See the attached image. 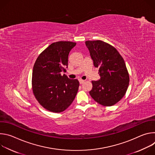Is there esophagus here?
Returning a JSON list of instances; mask_svg holds the SVG:
<instances>
[{
	"instance_id": "34e87169",
	"label": "esophagus",
	"mask_w": 155,
	"mask_h": 155,
	"mask_svg": "<svg viewBox=\"0 0 155 155\" xmlns=\"http://www.w3.org/2000/svg\"><path fill=\"white\" fill-rule=\"evenodd\" d=\"M79 82L80 84H83L84 82V80H79Z\"/></svg>"
}]
</instances>
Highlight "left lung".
<instances>
[{"label": "left lung", "mask_w": 155, "mask_h": 155, "mask_svg": "<svg viewBox=\"0 0 155 155\" xmlns=\"http://www.w3.org/2000/svg\"><path fill=\"white\" fill-rule=\"evenodd\" d=\"M95 68L101 78L92 81V98L104 106H112L126 94L129 76L124 61L113 46L101 40L86 41Z\"/></svg>", "instance_id": "8db88e82"}]
</instances>
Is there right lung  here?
<instances>
[{"instance_id":"add662e5","label":"right lung","mask_w":155,"mask_h":155,"mask_svg":"<svg viewBox=\"0 0 155 155\" xmlns=\"http://www.w3.org/2000/svg\"><path fill=\"white\" fill-rule=\"evenodd\" d=\"M76 45L72 41L53 43L37 58L32 71V90L40 104L54 113L62 112L74 101L79 81L61 72L68 68V57Z\"/></svg>"}]
</instances>
